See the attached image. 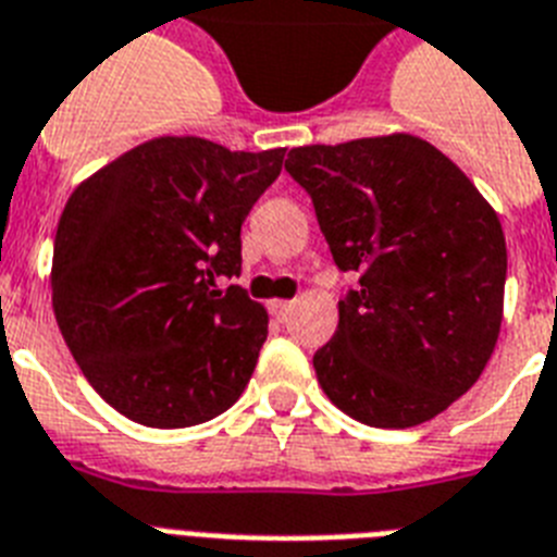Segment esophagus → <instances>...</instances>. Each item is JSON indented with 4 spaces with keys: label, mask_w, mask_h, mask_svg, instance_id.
<instances>
[{
    "label": "esophagus",
    "mask_w": 557,
    "mask_h": 557,
    "mask_svg": "<svg viewBox=\"0 0 557 557\" xmlns=\"http://www.w3.org/2000/svg\"><path fill=\"white\" fill-rule=\"evenodd\" d=\"M292 309H294V302H288V300H271L269 302V311L277 320H286L288 314H292Z\"/></svg>",
    "instance_id": "obj_1"
}]
</instances>
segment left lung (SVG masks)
Masks as SVG:
<instances>
[{
	"label": "left lung",
	"mask_w": 557,
	"mask_h": 557,
	"mask_svg": "<svg viewBox=\"0 0 557 557\" xmlns=\"http://www.w3.org/2000/svg\"><path fill=\"white\" fill-rule=\"evenodd\" d=\"M286 171L357 288L314 372L325 397L377 429L449 409L490 363L504 320L506 239L463 171L411 134L292 148Z\"/></svg>",
	"instance_id": "1"
}]
</instances>
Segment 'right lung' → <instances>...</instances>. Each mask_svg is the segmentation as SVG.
<instances>
[{"label": "right lung", "mask_w": 557, "mask_h": 557, "mask_svg": "<svg viewBox=\"0 0 557 557\" xmlns=\"http://www.w3.org/2000/svg\"><path fill=\"white\" fill-rule=\"evenodd\" d=\"M286 148L157 137L76 185L53 239V314L106 404L151 429L237 404L269 334L239 286V228Z\"/></svg>", "instance_id": "obj_1"}]
</instances>
